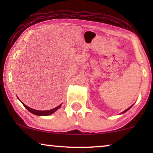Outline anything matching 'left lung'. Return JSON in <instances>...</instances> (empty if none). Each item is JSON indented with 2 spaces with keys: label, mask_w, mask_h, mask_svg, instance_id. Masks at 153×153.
<instances>
[{
  "label": "left lung",
  "mask_w": 153,
  "mask_h": 153,
  "mask_svg": "<svg viewBox=\"0 0 153 153\" xmlns=\"http://www.w3.org/2000/svg\"><path fill=\"white\" fill-rule=\"evenodd\" d=\"M131 107V106H130V107H129V108H127V109H126V110H125V111H124V112H123V113H125V112H126V111H128V110L129 109V108H130Z\"/></svg>",
  "instance_id": "1"
}]
</instances>
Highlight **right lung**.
<instances>
[{
    "label": "right lung",
    "instance_id": "obj_1",
    "mask_svg": "<svg viewBox=\"0 0 153 153\" xmlns=\"http://www.w3.org/2000/svg\"><path fill=\"white\" fill-rule=\"evenodd\" d=\"M22 104H23V105H24L25 107H26L27 109H28L30 113H32V114H35V115H37V116H49V115H51V114H53V113L55 112L56 110H58V108L60 107V106H61V105H59V106H58L57 107L54 108H53V109H51V110L38 111V110H35V109H33V108H31L30 107H28V106H26V104H24V103H23V102H22Z\"/></svg>",
    "mask_w": 153,
    "mask_h": 153
}]
</instances>
